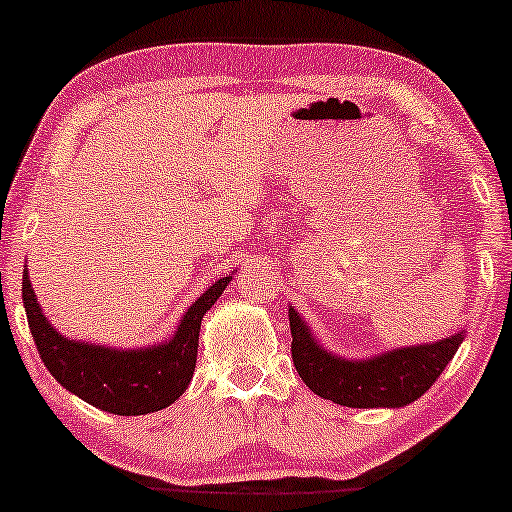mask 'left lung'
<instances>
[{"label":"left lung","mask_w":512,"mask_h":512,"mask_svg":"<svg viewBox=\"0 0 512 512\" xmlns=\"http://www.w3.org/2000/svg\"><path fill=\"white\" fill-rule=\"evenodd\" d=\"M291 354L314 394L347 408H405L431 389L466 338V331L422 345L396 347L368 359H345L317 340L289 305Z\"/></svg>","instance_id":"obj_1"}]
</instances>
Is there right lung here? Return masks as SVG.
I'll use <instances>...</instances> for the list:
<instances>
[{"mask_svg": "<svg viewBox=\"0 0 512 512\" xmlns=\"http://www.w3.org/2000/svg\"><path fill=\"white\" fill-rule=\"evenodd\" d=\"M230 279L233 275L216 279L184 312L170 338L137 349L97 345L62 335L41 310L27 265L23 270V305L41 361L62 387L104 412L125 417L149 415L172 405L191 384L202 317L228 289Z\"/></svg>", "mask_w": 512, "mask_h": 512, "instance_id": "right-lung-1", "label": "right lung"}]
</instances>
